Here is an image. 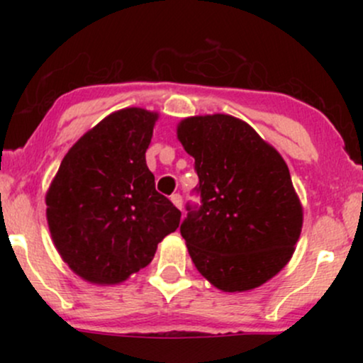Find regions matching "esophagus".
<instances>
[{
  "instance_id": "34e87169",
  "label": "esophagus",
  "mask_w": 363,
  "mask_h": 363,
  "mask_svg": "<svg viewBox=\"0 0 363 363\" xmlns=\"http://www.w3.org/2000/svg\"><path fill=\"white\" fill-rule=\"evenodd\" d=\"M170 201H172L174 205L179 208V210L182 208V196L181 194H172V196H170Z\"/></svg>"
}]
</instances>
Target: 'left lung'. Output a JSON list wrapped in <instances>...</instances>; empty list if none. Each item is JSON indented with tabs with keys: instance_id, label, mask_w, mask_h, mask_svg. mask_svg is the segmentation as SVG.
<instances>
[{
	"instance_id": "left-lung-1",
	"label": "left lung",
	"mask_w": 363,
	"mask_h": 363,
	"mask_svg": "<svg viewBox=\"0 0 363 363\" xmlns=\"http://www.w3.org/2000/svg\"><path fill=\"white\" fill-rule=\"evenodd\" d=\"M177 138L199 177L201 205L181 223L196 269L223 291L261 286L285 268L302 230V205L280 153L228 114L181 121Z\"/></svg>"
}]
</instances>
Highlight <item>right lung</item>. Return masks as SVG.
<instances>
[{
	"instance_id": "add662e5",
	"label": "right lung",
	"mask_w": 363,
	"mask_h": 363,
	"mask_svg": "<svg viewBox=\"0 0 363 363\" xmlns=\"http://www.w3.org/2000/svg\"><path fill=\"white\" fill-rule=\"evenodd\" d=\"M157 112L128 107L86 131L45 194L52 242L78 277L116 285L150 264L181 211L157 193L147 167Z\"/></svg>"
}]
</instances>
